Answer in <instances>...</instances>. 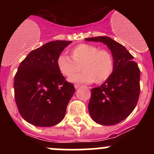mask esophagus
<instances>
[{
    "mask_svg": "<svg viewBox=\"0 0 154 154\" xmlns=\"http://www.w3.org/2000/svg\"><path fill=\"white\" fill-rule=\"evenodd\" d=\"M75 89H78L79 87H80V85H79V84H75Z\"/></svg>",
    "mask_w": 154,
    "mask_h": 154,
    "instance_id": "34e87169",
    "label": "esophagus"
}]
</instances>
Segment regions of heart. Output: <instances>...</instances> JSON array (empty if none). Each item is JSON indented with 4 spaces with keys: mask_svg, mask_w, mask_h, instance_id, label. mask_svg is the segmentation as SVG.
Masks as SVG:
<instances>
[{
    "mask_svg": "<svg viewBox=\"0 0 154 154\" xmlns=\"http://www.w3.org/2000/svg\"><path fill=\"white\" fill-rule=\"evenodd\" d=\"M71 58L62 54L57 58V66L62 75L71 77L83 69V72L70 78L72 82L96 84L105 82L114 71V58L106 49H99L91 44H79L70 50Z\"/></svg>",
    "mask_w": 154,
    "mask_h": 154,
    "instance_id": "1",
    "label": "heart"
}]
</instances>
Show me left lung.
Listing matches in <instances>:
<instances>
[{
  "instance_id": "1",
  "label": "left lung",
  "mask_w": 154,
  "mask_h": 154,
  "mask_svg": "<svg viewBox=\"0 0 154 154\" xmlns=\"http://www.w3.org/2000/svg\"><path fill=\"white\" fill-rule=\"evenodd\" d=\"M89 42L106 45L114 58V71L107 81L91 89L89 112L96 123L110 126L120 123L130 115L140 96V71L133 56L119 42L106 36L87 38Z\"/></svg>"
}]
</instances>
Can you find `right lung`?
Instances as JSON below:
<instances>
[{"label":"right lung","mask_w":154,"mask_h":154,"mask_svg":"<svg viewBox=\"0 0 154 154\" xmlns=\"http://www.w3.org/2000/svg\"><path fill=\"white\" fill-rule=\"evenodd\" d=\"M72 41H53L31 51L19 65L14 76V98L24 120L48 127L64 119L75 87L65 81L57 58Z\"/></svg>","instance_id":"obj_1"}]
</instances>
